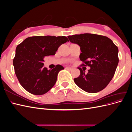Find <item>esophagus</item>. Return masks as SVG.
<instances>
[{
    "label": "esophagus",
    "instance_id": "34e87169",
    "mask_svg": "<svg viewBox=\"0 0 132 132\" xmlns=\"http://www.w3.org/2000/svg\"><path fill=\"white\" fill-rule=\"evenodd\" d=\"M65 69H67V70H71L73 69L72 68H69V67H66Z\"/></svg>",
    "mask_w": 132,
    "mask_h": 132
}]
</instances>
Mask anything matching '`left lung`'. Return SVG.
I'll return each mask as SVG.
<instances>
[{"instance_id": "obj_1", "label": "left lung", "mask_w": 132, "mask_h": 132, "mask_svg": "<svg viewBox=\"0 0 132 132\" xmlns=\"http://www.w3.org/2000/svg\"><path fill=\"white\" fill-rule=\"evenodd\" d=\"M68 37L70 42L80 47L79 58L84 63L81 65L90 67L87 74L81 68H78L80 74L74 79L75 83L89 93H98L105 89L113 78L118 65V47L104 36L82 34Z\"/></svg>"}]
</instances>
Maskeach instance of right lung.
<instances>
[{
	"instance_id": "1",
	"label": "right lung",
	"mask_w": 132,
	"mask_h": 132,
	"mask_svg": "<svg viewBox=\"0 0 132 132\" xmlns=\"http://www.w3.org/2000/svg\"><path fill=\"white\" fill-rule=\"evenodd\" d=\"M68 41L65 36H38L26 38L17 46L13 65L19 82L26 91L41 95L52 88L64 67L57 65L48 70L43 67L44 59L54 55L60 46Z\"/></svg>"
}]
</instances>
